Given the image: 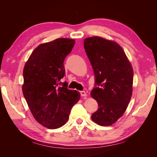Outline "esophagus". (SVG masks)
<instances>
[{"mask_svg": "<svg viewBox=\"0 0 157 157\" xmlns=\"http://www.w3.org/2000/svg\"><path fill=\"white\" fill-rule=\"evenodd\" d=\"M80 96H82V97H84V96H87L86 93L84 91H80Z\"/></svg>", "mask_w": 157, "mask_h": 157, "instance_id": "1", "label": "esophagus"}]
</instances>
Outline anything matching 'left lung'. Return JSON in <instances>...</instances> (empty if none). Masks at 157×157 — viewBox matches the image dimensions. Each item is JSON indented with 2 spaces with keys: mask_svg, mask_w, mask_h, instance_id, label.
Listing matches in <instances>:
<instances>
[{
  "mask_svg": "<svg viewBox=\"0 0 157 157\" xmlns=\"http://www.w3.org/2000/svg\"><path fill=\"white\" fill-rule=\"evenodd\" d=\"M84 47L95 75V87L90 95L99 107L92 120L100 126H111L123 115L130 101L132 65L115 41L92 36L84 39Z\"/></svg>",
  "mask_w": 157,
  "mask_h": 157,
  "instance_id": "8db88e82",
  "label": "left lung"
}]
</instances>
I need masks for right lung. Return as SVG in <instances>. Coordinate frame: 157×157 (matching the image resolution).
I'll list each match as a JSON object with an SVG mask.
<instances>
[{
    "mask_svg": "<svg viewBox=\"0 0 157 157\" xmlns=\"http://www.w3.org/2000/svg\"><path fill=\"white\" fill-rule=\"evenodd\" d=\"M75 43L73 39L59 38L41 44L23 69V96L35 120L49 129L63 126L80 99L79 92L60 82L65 74L64 60Z\"/></svg>",
    "mask_w": 157,
    "mask_h": 157,
    "instance_id": "add662e5",
    "label": "right lung"
}]
</instances>
